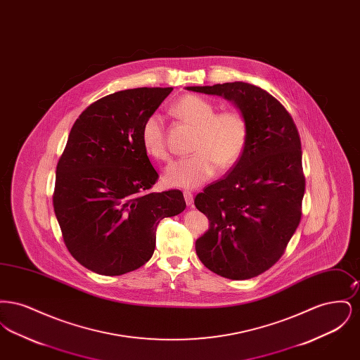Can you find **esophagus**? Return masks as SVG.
<instances>
[{
    "instance_id": "esophagus-1",
    "label": "esophagus",
    "mask_w": 360,
    "mask_h": 360,
    "mask_svg": "<svg viewBox=\"0 0 360 360\" xmlns=\"http://www.w3.org/2000/svg\"><path fill=\"white\" fill-rule=\"evenodd\" d=\"M184 197H185V201L188 206L193 205V194L191 191H184Z\"/></svg>"
}]
</instances>
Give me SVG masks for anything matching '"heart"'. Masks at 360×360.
<instances>
[{"label": "heart", "mask_w": 360, "mask_h": 360, "mask_svg": "<svg viewBox=\"0 0 360 360\" xmlns=\"http://www.w3.org/2000/svg\"><path fill=\"white\" fill-rule=\"evenodd\" d=\"M172 113L195 128L191 141L194 154L170 163L163 172L169 188H194L209 181L219 169H229L239 162L248 140V122L238 109L216 113L214 103L204 97L188 94L172 103ZM141 143L146 153L166 160L165 122L158 113L150 115L141 125Z\"/></svg>", "instance_id": "heart-1"}]
</instances>
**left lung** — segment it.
<instances>
[{"label": "left lung", "instance_id": "left-lung-1", "mask_svg": "<svg viewBox=\"0 0 360 360\" xmlns=\"http://www.w3.org/2000/svg\"><path fill=\"white\" fill-rule=\"evenodd\" d=\"M186 89L223 97L248 122L239 162L194 200L209 220V229L195 240V252L224 278H254L282 257L301 220L305 178L297 127L283 105L257 86L226 82Z\"/></svg>", "mask_w": 360, "mask_h": 360}]
</instances>
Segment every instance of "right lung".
<instances>
[{
    "instance_id": "1",
    "label": "right lung",
    "mask_w": 360,
    "mask_h": 360,
    "mask_svg": "<svg viewBox=\"0 0 360 360\" xmlns=\"http://www.w3.org/2000/svg\"><path fill=\"white\" fill-rule=\"evenodd\" d=\"M172 87H137L91 103L70 131L56 167L53 210L70 254L97 274L147 263L159 221L185 210L181 190L151 193L158 172L141 125Z\"/></svg>"
}]
</instances>
